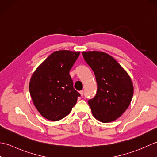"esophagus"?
I'll return each instance as SVG.
<instances>
[{
    "label": "esophagus",
    "mask_w": 157,
    "mask_h": 157,
    "mask_svg": "<svg viewBox=\"0 0 157 157\" xmlns=\"http://www.w3.org/2000/svg\"><path fill=\"white\" fill-rule=\"evenodd\" d=\"M79 94H81V96H82V95H83V91H82H82H79Z\"/></svg>",
    "instance_id": "34e87169"
}]
</instances>
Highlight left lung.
<instances>
[{"label": "left lung", "instance_id": "obj_1", "mask_svg": "<svg viewBox=\"0 0 157 157\" xmlns=\"http://www.w3.org/2000/svg\"><path fill=\"white\" fill-rule=\"evenodd\" d=\"M98 84L95 96L88 101L92 114L102 123L117 120L129 107L133 86L128 73L116 59L102 52H83Z\"/></svg>", "mask_w": 157, "mask_h": 157}]
</instances>
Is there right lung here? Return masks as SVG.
<instances>
[{
	"label": "right lung",
	"instance_id": "add662e5",
	"mask_svg": "<svg viewBox=\"0 0 157 157\" xmlns=\"http://www.w3.org/2000/svg\"><path fill=\"white\" fill-rule=\"evenodd\" d=\"M80 52L59 50L52 53L34 72L29 83L32 100L42 116L56 121L66 117L80 94L73 87L69 72Z\"/></svg>",
	"mask_w": 157,
	"mask_h": 157
}]
</instances>
